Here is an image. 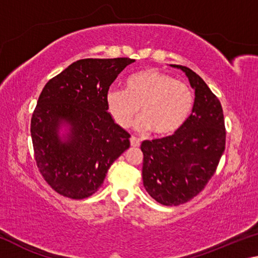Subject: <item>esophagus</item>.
I'll use <instances>...</instances> for the list:
<instances>
[{
  "label": "esophagus",
  "mask_w": 258,
  "mask_h": 258,
  "mask_svg": "<svg viewBox=\"0 0 258 258\" xmlns=\"http://www.w3.org/2000/svg\"><path fill=\"white\" fill-rule=\"evenodd\" d=\"M130 142H131V146H132V147H140V145H141V143H140V140L137 139L135 137L131 138Z\"/></svg>",
  "instance_id": "esophagus-1"
}]
</instances>
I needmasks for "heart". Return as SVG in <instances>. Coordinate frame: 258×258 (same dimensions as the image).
I'll use <instances>...</instances> for the list:
<instances>
[{
  "mask_svg": "<svg viewBox=\"0 0 258 258\" xmlns=\"http://www.w3.org/2000/svg\"><path fill=\"white\" fill-rule=\"evenodd\" d=\"M107 102L121 127H128L140 108V130H150L156 137H169L186 123L195 100L185 83L157 69H146L126 80L125 91H109Z\"/></svg>",
  "mask_w": 258,
  "mask_h": 258,
  "instance_id": "obj_1",
  "label": "heart"
}]
</instances>
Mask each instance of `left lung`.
<instances>
[{"mask_svg": "<svg viewBox=\"0 0 258 258\" xmlns=\"http://www.w3.org/2000/svg\"><path fill=\"white\" fill-rule=\"evenodd\" d=\"M185 73L195 90L192 113L171 137L143 141L142 178L156 202L177 206L196 197L215 174L225 149V125L220 100L190 68Z\"/></svg>", "mask_w": 258, "mask_h": 258, "instance_id": "1", "label": "left lung"}]
</instances>
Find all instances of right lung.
I'll return each instance as SVG.
<instances>
[{
	"mask_svg": "<svg viewBox=\"0 0 258 258\" xmlns=\"http://www.w3.org/2000/svg\"><path fill=\"white\" fill-rule=\"evenodd\" d=\"M134 59H82L46 83L30 121L42 176L63 197L84 199L130 148L131 135L108 112L109 87ZM69 126L66 137L58 130Z\"/></svg>",
	"mask_w": 258,
	"mask_h": 258,
	"instance_id": "obj_1",
	"label": "right lung"
}]
</instances>
